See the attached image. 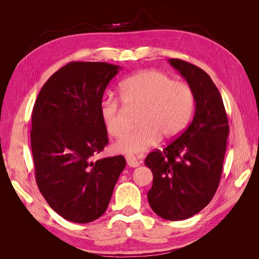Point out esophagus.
<instances>
[{
	"label": "esophagus",
	"mask_w": 259,
	"mask_h": 259,
	"mask_svg": "<svg viewBox=\"0 0 259 259\" xmlns=\"http://www.w3.org/2000/svg\"><path fill=\"white\" fill-rule=\"evenodd\" d=\"M125 159H126L127 165H128L130 167H138V166H139V162L137 161V159L135 158L134 155L127 154L126 156H125Z\"/></svg>",
	"instance_id": "1"
}]
</instances>
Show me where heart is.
<instances>
[{
	"mask_svg": "<svg viewBox=\"0 0 259 259\" xmlns=\"http://www.w3.org/2000/svg\"><path fill=\"white\" fill-rule=\"evenodd\" d=\"M120 97L126 107L139 109L136 115L139 126L114 145V150L121 153L144 152L161 136L176 138L189 123L194 109L190 86L158 70H144L125 79L120 84ZM99 113L109 135L119 137L127 128L124 109L116 98L101 100Z\"/></svg>",
	"mask_w": 259,
	"mask_h": 259,
	"instance_id": "b5f03b06",
	"label": "heart"
}]
</instances>
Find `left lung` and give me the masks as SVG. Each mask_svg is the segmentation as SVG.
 Listing matches in <instances>:
<instances>
[{
  "label": "left lung",
  "mask_w": 259,
  "mask_h": 259,
  "mask_svg": "<svg viewBox=\"0 0 259 259\" xmlns=\"http://www.w3.org/2000/svg\"><path fill=\"white\" fill-rule=\"evenodd\" d=\"M168 62L193 92L194 116L176 140L149 153L145 164L153 174L149 204L156 215L175 222L199 213L213 199L222 177L229 125L222 95L209 75L184 60Z\"/></svg>",
  "instance_id": "8db88e82"
}]
</instances>
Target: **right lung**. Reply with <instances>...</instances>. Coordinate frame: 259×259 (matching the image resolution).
<instances>
[{"mask_svg": "<svg viewBox=\"0 0 259 259\" xmlns=\"http://www.w3.org/2000/svg\"><path fill=\"white\" fill-rule=\"evenodd\" d=\"M120 69L69 62L35 100L30 134L35 180L49 205L69 222L86 224L103 215L126 164L123 155L92 162L109 142L99 105Z\"/></svg>", "mask_w": 259, "mask_h": 259, "instance_id": "1", "label": "right lung"}]
</instances>
